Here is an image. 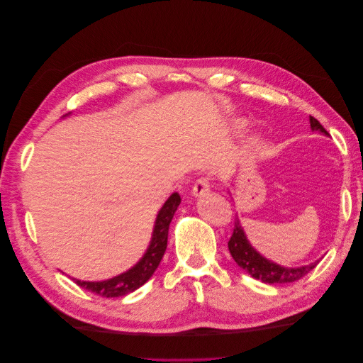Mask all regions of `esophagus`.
Masks as SVG:
<instances>
[{
    "instance_id": "esophagus-1",
    "label": "esophagus",
    "mask_w": 363,
    "mask_h": 363,
    "mask_svg": "<svg viewBox=\"0 0 363 363\" xmlns=\"http://www.w3.org/2000/svg\"><path fill=\"white\" fill-rule=\"evenodd\" d=\"M208 192H211V182H208L207 179H199L195 182L194 188H192V195L194 196H204L207 195Z\"/></svg>"
}]
</instances>
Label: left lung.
<instances>
[{
    "mask_svg": "<svg viewBox=\"0 0 363 363\" xmlns=\"http://www.w3.org/2000/svg\"><path fill=\"white\" fill-rule=\"evenodd\" d=\"M309 123H311L312 131H318V133L328 136L327 130L318 123L313 116L309 118ZM228 251L240 269H244L247 274H250L252 279H257L263 283H269V284L292 283V281L300 280L301 277L306 276L307 272H311L318 263H320V260H315L309 263V265L291 268V267L279 265V263L267 259L251 245L244 232V227L239 221V218H236L233 235L228 240Z\"/></svg>",
    "mask_w": 363,
    "mask_h": 363,
    "instance_id": "obj_1",
    "label": "left lung"
}]
</instances>
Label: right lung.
<instances>
[{
  "instance_id": "add662e5",
  "label": "right lung",
  "mask_w": 363,
  "mask_h": 363,
  "mask_svg": "<svg viewBox=\"0 0 363 363\" xmlns=\"http://www.w3.org/2000/svg\"><path fill=\"white\" fill-rule=\"evenodd\" d=\"M180 201L182 199L179 192H174L169 195V199L163 203L156 216L150 245L147 247L144 256H142L133 267L107 280H100V281H83L79 279H72V280L79 284L80 288H84L100 296H106V298L124 296L130 292L139 289L142 284L147 283L151 279L152 274H155V271L160 265V260L164 255V251H167V245H168L169 224L172 221L175 211H177V207L180 206Z\"/></svg>"
}]
</instances>
